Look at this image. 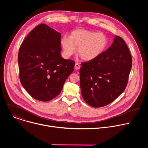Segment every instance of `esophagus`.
Segmentation results:
<instances>
[{
  "label": "esophagus",
  "instance_id": "esophagus-1",
  "mask_svg": "<svg viewBox=\"0 0 148 148\" xmlns=\"http://www.w3.org/2000/svg\"><path fill=\"white\" fill-rule=\"evenodd\" d=\"M80 67H81V66L78 64V63H76V64H75V70H79L80 69Z\"/></svg>",
  "mask_w": 148,
  "mask_h": 148
}]
</instances>
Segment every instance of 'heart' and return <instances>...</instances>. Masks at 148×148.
Returning a JSON list of instances; mask_svg holds the SVG:
<instances>
[{
	"mask_svg": "<svg viewBox=\"0 0 148 148\" xmlns=\"http://www.w3.org/2000/svg\"><path fill=\"white\" fill-rule=\"evenodd\" d=\"M61 45L66 57H70L78 48V54L85 61L93 60L101 56L108 45V38L102 33L84 29L72 31L69 37L63 36Z\"/></svg>",
	"mask_w": 148,
	"mask_h": 148,
	"instance_id": "obj_1",
	"label": "heart"
}]
</instances>
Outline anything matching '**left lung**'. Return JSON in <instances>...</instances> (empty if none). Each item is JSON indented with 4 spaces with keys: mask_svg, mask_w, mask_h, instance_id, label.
Wrapping results in <instances>:
<instances>
[{
    "mask_svg": "<svg viewBox=\"0 0 148 148\" xmlns=\"http://www.w3.org/2000/svg\"><path fill=\"white\" fill-rule=\"evenodd\" d=\"M132 64L131 53L125 41L115 36L112 45L101 56L81 64L83 99L95 108L111 103L125 90Z\"/></svg>",
    "mask_w": 148,
    "mask_h": 148,
    "instance_id": "left-lung-1",
    "label": "left lung"
}]
</instances>
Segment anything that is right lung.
Returning a JSON list of instances; mask_svg holds the SVG:
<instances>
[{"instance_id": "right-lung-1", "label": "right lung", "mask_w": 148, "mask_h": 148, "mask_svg": "<svg viewBox=\"0 0 148 148\" xmlns=\"http://www.w3.org/2000/svg\"><path fill=\"white\" fill-rule=\"evenodd\" d=\"M61 34L46 24L33 29L21 45L18 54L19 77L34 99L49 101L61 91L75 62L61 57Z\"/></svg>"}]
</instances>
